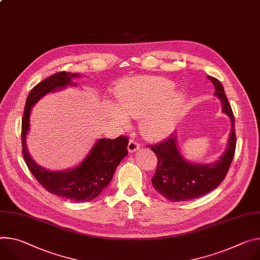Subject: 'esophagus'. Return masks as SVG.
Wrapping results in <instances>:
<instances>
[{
    "label": "esophagus",
    "instance_id": "obj_1",
    "mask_svg": "<svg viewBox=\"0 0 260 260\" xmlns=\"http://www.w3.org/2000/svg\"><path fill=\"white\" fill-rule=\"evenodd\" d=\"M139 148H140V143L137 142V140L131 139L129 142H128V146H127L128 151H129V152H135V151H137Z\"/></svg>",
    "mask_w": 260,
    "mask_h": 260
}]
</instances>
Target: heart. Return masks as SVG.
Wrapping results in <instances>:
<instances>
[{"mask_svg": "<svg viewBox=\"0 0 260 260\" xmlns=\"http://www.w3.org/2000/svg\"><path fill=\"white\" fill-rule=\"evenodd\" d=\"M173 83L158 77H141L126 81L116 92L117 110L112 118L120 126H127L126 117L140 119L142 134L150 140L169 135L183 113L184 95L171 92Z\"/></svg>", "mask_w": 260, "mask_h": 260, "instance_id": "obj_1", "label": "heart"}]
</instances>
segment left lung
<instances>
[{"label":"left lung","instance_id":"left-lung-1","mask_svg":"<svg viewBox=\"0 0 260 260\" xmlns=\"http://www.w3.org/2000/svg\"><path fill=\"white\" fill-rule=\"evenodd\" d=\"M215 86V95L223 105V112L231 120L228 146L214 164L200 165L186 161L176 145V136L171 135L161 142L149 147L157 157L156 170L151 178L152 185L161 196L172 202L192 200L216 188L225 178L237 146L234 116L223 85L214 77L207 76Z\"/></svg>","mask_w":260,"mask_h":260}]
</instances>
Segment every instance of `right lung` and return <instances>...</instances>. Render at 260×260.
Here are the masks:
<instances>
[{"label": "right lung", "mask_w": 260, "mask_h": 260, "mask_svg": "<svg viewBox=\"0 0 260 260\" xmlns=\"http://www.w3.org/2000/svg\"><path fill=\"white\" fill-rule=\"evenodd\" d=\"M78 74L60 72L37 84L27 98L21 122L22 156L37 181L46 191L77 202L91 201L109 185L120 161L127 155L128 138L119 136L116 139H100L92 147L81 165L72 170L49 171L41 168L30 156L26 137L30 126L32 107L49 92L62 89L79 78Z\"/></svg>", "instance_id": "add662e5"}]
</instances>
